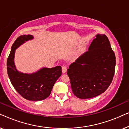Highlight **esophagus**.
I'll use <instances>...</instances> for the list:
<instances>
[{
  "mask_svg": "<svg viewBox=\"0 0 129 129\" xmlns=\"http://www.w3.org/2000/svg\"><path fill=\"white\" fill-rule=\"evenodd\" d=\"M67 69H67V68L66 66H62V72L63 73H66V72H67Z\"/></svg>",
  "mask_w": 129,
  "mask_h": 129,
  "instance_id": "esophagus-1",
  "label": "esophagus"
}]
</instances>
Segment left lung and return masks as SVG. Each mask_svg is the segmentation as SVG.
Returning <instances> with one entry per match:
<instances>
[{"mask_svg": "<svg viewBox=\"0 0 129 129\" xmlns=\"http://www.w3.org/2000/svg\"><path fill=\"white\" fill-rule=\"evenodd\" d=\"M116 57L105 35L98 34L84 53L72 63L67 74L73 94L90 99L106 90L113 78Z\"/></svg>", "mask_w": 129, "mask_h": 129, "instance_id": "obj_1", "label": "left lung"}]
</instances>
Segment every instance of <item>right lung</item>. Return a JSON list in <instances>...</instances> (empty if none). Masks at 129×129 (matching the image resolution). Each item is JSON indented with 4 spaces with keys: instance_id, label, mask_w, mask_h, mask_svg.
<instances>
[{
    "instance_id": "obj_1",
    "label": "right lung",
    "mask_w": 129,
    "mask_h": 129,
    "mask_svg": "<svg viewBox=\"0 0 129 129\" xmlns=\"http://www.w3.org/2000/svg\"><path fill=\"white\" fill-rule=\"evenodd\" d=\"M33 39L32 35L18 37L12 45L7 60V72L12 85L19 94L29 100L39 101L48 98L54 83L61 75V68H43L36 73L26 74L19 72L14 63L15 50L26 41Z\"/></svg>"
}]
</instances>
